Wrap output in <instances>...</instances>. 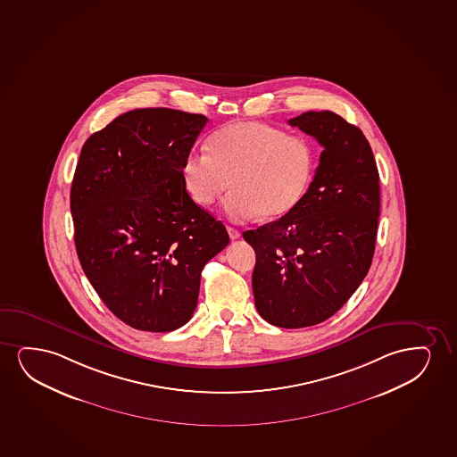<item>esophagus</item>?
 I'll use <instances>...</instances> for the list:
<instances>
[{
    "mask_svg": "<svg viewBox=\"0 0 457 457\" xmlns=\"http://www.w3.org/2000/svg\"><path fill=\"white\" fill-rule=\"evenodd\" d=\"M228 234H229L231 240H236V238L240 237V231L236 229V228H232V226H228Z\"/></svg>",
    "mask_w": 457,
    "mask_h": 457,
    "instance_id": "obj_1",
    "label": "esophagus"
}]
</instances>
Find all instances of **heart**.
I'll return each instance as SVG.
<instances>
[{
  "instance_id": "b5f03b06",
  "label": "heart",
  "mask_w": 457,
  "mask_h": 457,
  "mask_svg": "<svg viewBox=\"0 0 457 457\" xmlns=\"http://www.w3.org/2000/svg\"><path fill=\"white\" fill-rule=\"evenodd\" d=\"M316 166L310 139L273 125L245 120L208 139V154L189 152L181 164L184 189L198 206H211L231 186L223 211L232 220L290 212L307 194Z\"/></svg>"
}]
</instances>
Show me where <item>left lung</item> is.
<instances>
[{"mask_svg":"<svg viewBox=\"0 0 457 457\" xmlns=\"http://www.w3.org/2000/svg\"><path fill=\"white\" fill-rule=\"evenodd\" d=\"M288 124L324 147L320 166L296 208L244 238L255 251V309L273 326L303 328L337 313L366 278L379 177L368 139L338 114L307 112Z\"/></svg>","mask_w":457,"mask_h":457,"instance_id":"obj_1","label":"left lung"}]
</instances>
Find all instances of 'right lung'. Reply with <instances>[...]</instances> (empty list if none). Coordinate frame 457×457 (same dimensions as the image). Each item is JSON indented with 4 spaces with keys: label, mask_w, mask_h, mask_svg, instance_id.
I'll use <instances>...</instances> for the list:
<instances>
[{
    "label": "right lung",
    "mask_w": 457,
    "mask_h": 457,
    "mask_svg": "<svg viewBox=\"0 0 457 457\" xmlns=\"http://www.w3.org/2000/svg\"><path fill=\"white\" fill-rule=\"evenodd\" d=\"M206 122L203 114L137 108L93 133L80 152L70 196L79 261L112 313L137 330L184 326L203 268L229 244L181 177Z\"/></svg>",
    "instance_id": "obj_1"
}]
</instances>
